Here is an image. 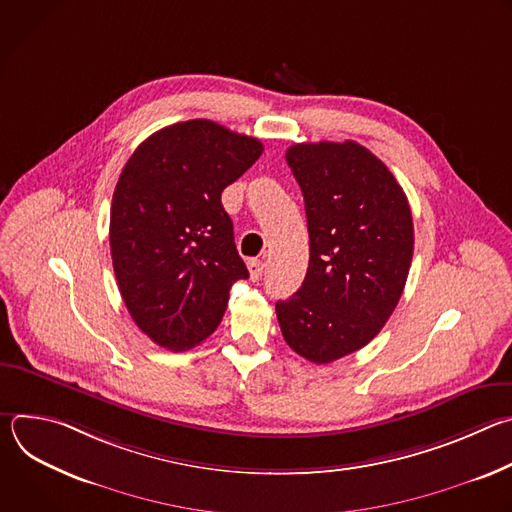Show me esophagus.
<instances>
[{"instance_id":"obj_1","label":"esophagus","mask_w":512,"mask_h":512,"mask_svg":"<svg viewBox=\"0 0 512 512\" xmlns=\"http://www.w3.org/2000/svg\"><path fill=\"white\" fill-rule=\"evenodd\" d=\"M247 267H249V275L253 281H259L261 275H263V261L261 259H249L247 261Z\"/></svg>"}]
</instances>
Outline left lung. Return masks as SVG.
I'll return each instance as SVG.
<instances>
[{
  "instance_id": "8db88e82",
  "label": "left lung",
  "mask_w": 512,
  "mask_h": 512,
  "mask_svg": "<svg viewBox=\"0 0 512 512\" xmlns=\"http://www.w3.org/2000/svg\"><path fill=\"white\" fill-rule=\"evenodd\" d=\"M306 204L310 263L275 304L289 348L328 364L367 346L397 308L413 259V218L389 168L356 141L285 152Z\"/></svg>"
}]
</instances>
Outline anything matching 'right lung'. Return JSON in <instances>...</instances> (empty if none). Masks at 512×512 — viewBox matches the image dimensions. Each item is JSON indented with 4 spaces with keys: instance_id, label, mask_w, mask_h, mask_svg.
<instances>
[{
    "instance_id": "add662e5",
    "label": "right lung",
    "mask_w": 512,
    "mask_h": 512,
    "mask_svg": "<svg viewBox=\"0 0 512 512\" xmlns=\"http://www.w3.org/2000/svg\"><path fill=\"white\" fill-rule=\"evenodd\" d=\"M263 154L257 137L208 119L137 145L113 192L109 243L121 298L141 332L180 352L221 324L249 271L221 194Z\"/></svg>"
}]
</instances>
